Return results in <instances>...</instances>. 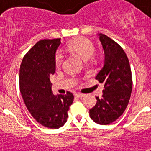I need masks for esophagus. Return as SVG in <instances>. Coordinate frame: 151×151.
Wrapping results in <instances>:
<instances>
[{"label": "esophagus", "mask_w": 151, "mask_h": 151, "mask_svg": "<svg viewBox=\"0 0 151 151\" xmlns=\"http://www.w3.org/2000/svg\"><path fill=\"white\" fill-rule=\"evenodd\" d=\"M74 96H75L76 97H79V98H81V97H84V96H85V95L82 94V93H79V92H77V93H75V94H74Z\"/></svg>", "instance_id": "obj_1"}]
</instances>
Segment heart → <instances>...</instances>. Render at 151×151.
Wrapping results in <instances>:
<instances>
[{"mask_svg": "<svg viewBox=\"0 0 151 151\" xmlns=\"http://www.w3.org/2000/svg\"><path fill=\"white\" fill-rule=\"evenodd\" d=\"M67 48L71 52L79 55L84 60H88L92 56L95 52V46L92 41L87 38H78L67 45ZM63 60V55L61 52H57L55 55V63L60 66Z\"/></svg>", "mask_w": 151, "mask_h": 151, "instance_id": "heart-1", "label": "heart"}]
</instances>
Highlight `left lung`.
Listing matches in <instances>:
<instances>
[{"mask_svg": "<svg viewBox=\"0 0 151 151\" xmlns=\"http://www.w3.org/2000/svg\"><path fill=\"white\" fill-rule=\"evenodd\" d=\"M103 50L104 65L96 79L104 85L103 96L96 97L90 117L96 123L108 124L122 116L129 104L132 89L130 64L123 48L103 34H99Z\"/></svg>", "mask_w": 151, "mask_h": 151, "instance_id": "8db88e82", "label": "left lung"}]
</instances>
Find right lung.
Masks as SVG:
<instances>
[{"instance_id":"1","label":"right lung","mask_w":151,"mask_h":151,"mask_svg":"<svg viewBox=\"0 0 151 151\" xmlns=\"http://www.w3.org/2000/svg\"><path fill=\"white\" fill-rule=\"evenodd\" d=\"M60 38L45 39L25 55L19 70V88L29 112L37 122L49 129H59L67 121L73 95H54L50 76L55 72V55Z\"/></svg>"}]
</instances>
